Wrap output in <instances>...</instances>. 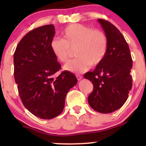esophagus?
Segmentation results:
<instances>
[{
  "label": "esophagus",
  "instance_id": "obj_1",
  "mask_svg": "<svg viewBox=\"0 0 146 146\" xmlns=\"http://www.w3.org/2000/svg\"><path fill=\"white\" fill-rule=\"evenodd\" d=\"M76 78H77V79H78V80L80 81V80H81L82 79V76H81V75H76Z\"/></svg>",
  "mask_w": 146,
  "mask_h": 146
}]
</instances>
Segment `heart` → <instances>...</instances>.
<instances>
[{"instance_id":"1","label":"heart","mask_w":146,"mask_h":146,"mask_svg":"<svg viewBox=\"0 0 146 146\" xmlns=\"http://www.w3.org/2000/svg\"><path fill=\"white\" fill-rule=\"evenodd\" d=\"M62 39L53 38L51 49L56 58L65 62L71 57L72 50H75L78 58L67 62L64 66L72 73L86 71L90 66L100 64L108 51V38L103 31L93 30L81 24H71L62 32Z\"/></svg>"}]
</instances>
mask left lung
Wrapping results in <instances>:
<instances>
[{
  "label": "left lung",
  "instance_id": "1",
  "mask_svg": "<svg viewBox=\"0 0 146 146\" xmlns=\"http://www.w3.org/2000/svg\"><path fill=\"white\" fill-rule=\"evenodd\" d=\"M98 22L108 38V51L103 61L85 73L84 78L93 85L88 98L90 106L99 113H110L128 99L132 85V60L128 43L116 27L103 19Z\"/></svg>",
  "mask_w": 146,
  "mask_h": 146
}]
</instances>
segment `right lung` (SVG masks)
I'll return each instance as SVG.
<instances>
[{"mask_svg": "<svg viewBox=\"0 0 146 146\" xmlns=\"http://www.w3.org/2000/svg\"><path fill=\"white\" fill-rule=\"evenodd\" d=\"M55 32L53 25L29 31L18 43L14 55L15 81L23 105L43 119L61 114L66 94L78 83L75 75L68 71L55 77L61 68L51 49Z\"/></svg>", "mask_w": 146, "mask_h": 146, "instance_id": "right-lung-1", "label": "right lung"}]
</instances>
